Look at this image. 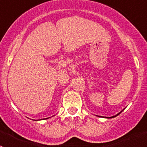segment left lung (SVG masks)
Listing matches in <instances>:
<instances>
[{"label":"left lung","instance_id":"obj_1","mask_svg":"<svg viewBox=\"0 0 147 147\" xmlns=\"http://www.w3.org/2000/svg\"><path fill=\"white\" fill-rule=\"evenodd\" d=\"M119 114H120V113H119ZM119 114H117V115H119ZM116 115H115V116H113V117H110V118H113V117H115V116H116Z\"/></svg>","mask_w":147,"mask_h":147}]
</instances>
